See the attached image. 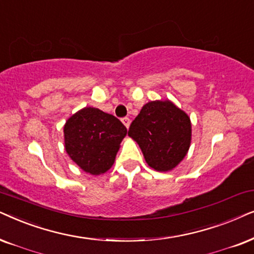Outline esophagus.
<instances>
[{
	"mask_svg": "<svg viewBox=\"0 0 254 254\" xmlns=\"http://www.w3.org/2000/svg\"><path fill=\"white\" fill-rule=\"evenodd\" d=\"M122 122H123V124L125 125V127H127V129H129V127H130V118L129 117H124V118H122Z\"/></svg>",
	"mask_w": 254,
	"mask_h": 254,
	"instance_id": "esophagus-1",
	"label": "esophagus"
}]
</instances>
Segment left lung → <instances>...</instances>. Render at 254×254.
Listing matches in <instances>:
<instances>
[{"label":"left lung","mask_w":254,"mask_h":254,"mask_svg":"<svg viewBox=\"0 0 254 254\" xmlns=\"http://www.w3.org/2000/svg\"><path fill=\"white\" fill-rule=\"evenodd\" d=\"M127 134L139 145L148 166L168 172L180 164L190 146V118L171 101H151L141 108Z\"/></svg>","instance_id":"8db88e82"}]
</instances>
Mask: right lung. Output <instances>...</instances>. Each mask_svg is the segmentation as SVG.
Segmentation results:
<instances>
[{"instance_id": "1", "label": "right lung", "mask_w": 254, "mask_h": 254, "mask_svg": "<svg viewBox=\"0 0 254 254\" xmlns=\"http://www.w3.org/2000/svg\"><path fill=\"white\" fill-rule=\"evenodd\" d=\"M127 127L113 115L86 107L64 127L67 154L86 173L103 174L114 165Z\"/></svg>"}]
</instances>
